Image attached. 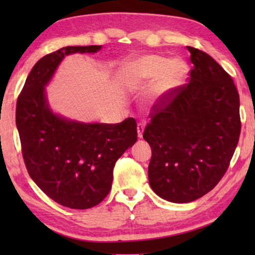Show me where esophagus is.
<instances>
[{"instance_id": "esophagus-1", "label": "esophagus", "mask_w": 255, "mask_h": 255, "mask_svg": "<svg viewBox=\"0 0 255 255\" xmlns=\"http://www.w3.org/2000/svg\"><path fill=\"white\" fill-rule=\"evenodd\" d=\"M145 122H141V123H138L137 125V131H138V138H142V132L145 130Z\"/></svg>"}]
</instances>
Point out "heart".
Wrapping results in <instances>:
<instances>
[{
    "label": "heart",
    "instance_id": "obj_1",
    "mask_svg": "<svg viewBox=\"0 0 255 255\" xmlns=\"http://www.w3.org/2000/svg\"><path fill=\"white\" fill-rule=\"evenodd\" d=\"M188 74V66L181 59L162 55H144L127 62L121 69V79L128 86H141L152 80L149 96L153 101L166 102Z\"/></svg>",
    "mask_w": 255,
    "mask_h": 255
}]
</instances>
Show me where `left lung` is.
<instances>
[{
    "label": "left lung",
    "mask_w": 255,
    "mask_h": 255,
    "mask_svg": "<svg viewBox=\"0 0 255 255\" xmlns=\"http://www.w3.org/2000/svg\"><path fill=\"white\" fill-rule=\"evenodd\" d=\"M189 83L152 108L142 137L152 148L148 181L156 195L188 203L214 189L238 145L239 94L231 76L210 55L187 46Z\"/></svg>",
    "instance_id": "1"
}]
</instances>
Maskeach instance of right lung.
Instances as JSON below:
<instances>
[{
  "label": "right lung",
  "instance_id": "1",
  "mask_svg": "<svg viewBox=\"0 0 255 255\" xmlns=\"http://www.w3.org/2000/svg\"><path fill=\"white\" fill-rule=\"evenodd\" d=\"M101 45L66 46L31 69L17 99L16 125L27 173L48 197L71 209L101 203L111 189L115 163L137 141V123H80L48 107L45 86L65 55L95 53Z\"/></svg>",
  "mask_w": 255,
  "mask_h": 255
}]
</instances>
